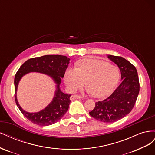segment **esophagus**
I'll return each mask as SVG.
<instances>
[{
    "instance_id": "obj_1",
    "label": "esophagus",
    "mask_w": 155,
    "mask_h": 155,
    "mask_svg": "<svg viewBox=\"0 0 155 155\" xmlns=\"http://www.w3.org/2000/svg\"><path fill=\"white\" fill-rule=\"evenodd\" d=\"M83 97L80 95H72L70 96V100H76V99H83Z\"/></svg>"
}]
</instances>
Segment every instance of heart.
<instances>
[{
    "mask_svg": "<svg viewBox=\"0 0 155 155\" xmlns=\"http://www.w3.org/2000/svg\"><path fill=\"white\" fill-rule=\"evenodd\" d=\"M119 79L120 72L116 66L94 58L79 61L76 68H68L64 76L70 91H77L86 81L87 92L98 98L109 95L118 85Z\"/></svg>",
    "mask_w": 155,
    "mask_h": 155,
    "instance_id": "b5f03b06",
    "label": "heart"
}]
</instances>
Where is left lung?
Instances as JSON below:
<instances>
[{
    "instance_id": "1",
    "label": "left lung",
    "mask_w": 155,
    "mask_h": 155,
    "mask_svg": "<svg viewBox=\"0 0 155 155\" xmlns=\"http://www.w3.org/2000/svg\"><path fill=\"white\" fill-rule=\"evenodd\" d=\"M108 58L120 68L122 82L110 96L96 102L89 114L98 121L112 123L132 110L139 94L140 83L137 68L129 61L120 56L109 55Z\"/></svg>"
}]
</instances>
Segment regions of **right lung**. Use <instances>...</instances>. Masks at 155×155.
<instances>
[{"mask_svg":"<svg viewBox=\"0 0 155 155\" xmlns=\"http://www.w3.org/2000/svg\"><path fill=\"white\" fill-rule=\"evenodd\" d=\"M70 59L61 55H46L31 58L23 63L17 72L15 84V100L18 109L26 118L35 124L46 126L58 121L66 113L70 103V94L63 93L59 89L61 78H63ZM30 71H37L49 74L57 83V91L54 99L45 110L36 114H30L23 110L18 105L16 99L18 83L21 78Z\"/></svg>","mask_w":155,"mask_h":155,"instance_id":"add662e5","label":"right lung"}]
</instances>
